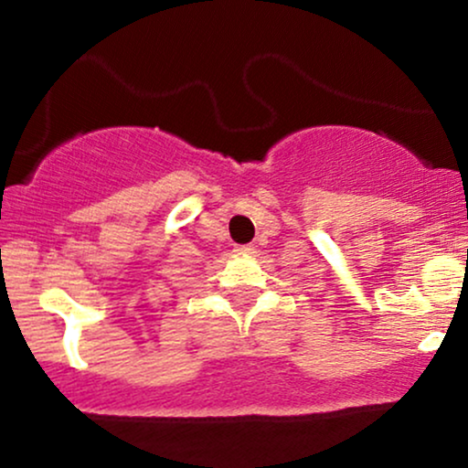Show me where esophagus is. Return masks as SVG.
<instances>
[{
  "instance_id": "1",
  "label": "esophagus",
  "mask_w": 468,
  "mask_h": 468,
  "mask_svg": "<svg viewBox=\"0 0 468 468\" xmlns=\"http://www.w3.org/2000/svg\"><path fill=\"white\" fill-rule=\"evenodd\" d=\"M234 251L239 253V256H249V253H253V247L251 245H236Z\"/></svg>"
}]
</instances>
